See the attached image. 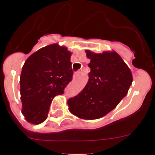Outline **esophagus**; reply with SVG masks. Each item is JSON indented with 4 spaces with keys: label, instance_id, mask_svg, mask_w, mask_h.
<instances>
[{
    "label": "esophagus",
    "instance_id": "34e87169",
    "mask_svg": "<svg viewBox=\"0 0 155 155\" xmlns=\"http://www.w3.org/2000/svg\"><path fill=\"white\" fill-rule=\"evenodd\" d=\"M79 75H80V72L79 71L76 72V73H74V75H73V77H74V79H76L77 77H79Z\"/></svg>",
    "mask_w": 155,
    "mask_h": 155
}]
</instances>
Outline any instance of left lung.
Returning <instances> with one entry per match:
<instances>
[{"label": "left lung", "instance_id": "left-lung-1", "mask_svg": "<svg viewBox=\"0 0 155 155\" xmlns=\"http://www.w3.org/2000/svg\"><path fill=\"white\" fill-rule=\"evenodd\" d=\"M91 59L88 81L78 95L68 100L69 110L82 119L102 118L126 96L133 82L132 73L116 52L96 54L86 50Z\"/></svg>", "mask_w": 155, "mask_h": 155}]
</instances>
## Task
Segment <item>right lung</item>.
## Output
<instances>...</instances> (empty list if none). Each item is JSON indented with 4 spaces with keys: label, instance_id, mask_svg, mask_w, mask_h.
Instances as JSON below:
<instances>
[{
    "label": "right lung",
    "instance_id": "right-lung-1",
    "mask_svg": "<svg viewBox=\"0 0 155 155\" xmlns=\"http://www.w3.org/2000/svg\"><path fill=\"white\" fill-rule=\"evenodd\" d=\"M70 55L66 47L52 44L39 49L25 62L20 94L21 113L29 123L43 122L53 98L64 93L73 75Z\"/></svg>",
    "mask_w": 155,
    "mask_h": 155
}]
</instances>
